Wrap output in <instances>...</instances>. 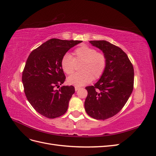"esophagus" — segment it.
Segmentation results:
<instances>
[{
	"instance_id": "esophagus-1",
	"label": "esophagus",
	"mask_w": 156,
	"mask_h": 156,
	"mask_svg": "<svg viewBox=\"0 0 156 156\" xmlns=\"http://www.w3.org/2000/svg\"><path fill=\"white\" fill-rule=\"evenodd\" d=\"M80 88H80V87H75V91H77V90H79Z\"/></svg>"
}]
</instances>
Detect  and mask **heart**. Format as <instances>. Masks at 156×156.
<instances>
[{
	"mask_svg": "<svg viewBox=\"0 0 156 156\" xmlns=\"http://www.w3.org/2000/svg\"><path fill=\"white\" fill-rule=\"evenodd\" d=\"M80 71L68 78L67 82L70 85L82 87L90 83L92 80L100 79L105 72L107 66V57L103 53L87 45H81L75 49L73 56L66 53L61 59V68L65 73L70 75L74 72L75 62H81Z\"/></svg>",
	"mask_w": 156,
	"mask_h": 156,
	"instance_id": "b5f03b06",
	"label": "heart"
}]
</instances>
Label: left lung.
<instances>
[{
    "mask_svg": "<svg viewBox=\"0 0 156 156\" xmlns=\"http://www.w3.org/2000/svg\"><path fill=\"white\" fill-rule=\"evenodd\" d=\"M107 57V66L94 86L87 87L84 101L87 114L94 119L106 120L116 115L125 105L133 89L134 69L127 55L120 48L105 40L89 41Z\"/></svg>",
    "mask_w": 156,
    "mask_h": 156,
    "instance_id": "obj_1",
    "label": "left lung"
}]
</instances>
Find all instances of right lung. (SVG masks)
I'll return each mask as SVG.
<instances>
[{"label":"right lung","instance_id":"1","mask_svg":"<svg viewBox=\"0 0 156 156\" xmlns=\"http://www.w3.org/2000/svg\"><path fill=\"white\" fill-rule=\"evenodd\" d=\"M78 40L51 39L32 51L22 75V82L28 101L40 115L55 119L65 114L75 92L73 86L56 87L64 83L66 76L61 59L68 51L81 43Z\"/></svg>","mask_w":156,"mask_h":156}]
</instances>
